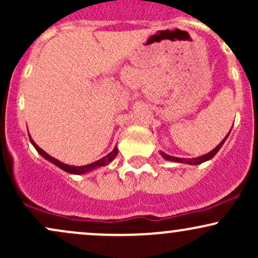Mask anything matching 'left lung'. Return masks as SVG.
<instances>
[{"label": "left lung", "instance_id": "obj_1", "mask_svg": "<svg viewBox=\"0 0 258 258\" xmlns=\"http://www.w3.org/2000/svg\"><path fill=\"white\" fill-rule=\"evenodd\" d=\"M229 133H230V131H229ZM229 133H228V135L226 136V137L223 138V141H222L221 143L218 144V146L216 147L214 150H211V152H210V153L205 154V155L199 156V158H194V159L176 158V156H171V155H168V154L164 153V152H160V155H161L162 158H164V159L168 160V161H173V162H182V164H188V165H200V164H203V162L209 161V160H211L212 158H214V156L216 155V154L218 153V150L221 149V147L223 146V143H224V142H226V139L228 138V136H229Z\"/></svg>", "mask_w": 258, "mask_h": 258}]
</instances>
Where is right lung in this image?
Listing matches in <instances>:
<instances>
[{"label": "right lung", "instance_id": "1", "mask_svg": "<svg viewBox=\"0 0 258 258\" xmlns=\"http://www.w3.org/2000/svg\"><path fill=\"white\" fill-rule=\"evenodd\" d=\"M29 138H30L31 144L35 147V149L40 153V155H42V158L48 160L49 162H52V164H54L55 166H58L59 168H61V170H64L65 172L73 173V174H84V173L91 172V171L96 170V168H98V167L106 166V165H108L110 161H112V160L115 159V156L117 155V147H115L114 149H112V152L109 153L108 155H105L104 158L97 160V161L92 162V164H90V165H85V166H70V165H65L61 161H59V160L52 158V156L48 155L46 152H43V150L41 149V148L38 147L34 141H32L30 135H29Z\"/></svg>", "mask_w": 258, "mask_h": 258}]
</instances>
